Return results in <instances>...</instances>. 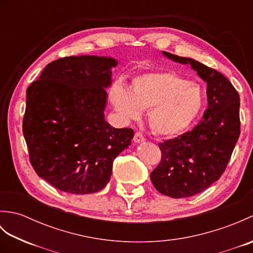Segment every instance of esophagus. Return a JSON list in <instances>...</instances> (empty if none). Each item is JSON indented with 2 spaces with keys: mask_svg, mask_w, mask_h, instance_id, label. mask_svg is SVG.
<instances>
[{
  "mask_svg": "<svg viewBox=\"0 0 253 253\" xmlns=\"http://www.w3.org/2000/svg\"><path fill=\"white\" fill-rule=\"evenodd\" d=\"M133 141H135L136 143H141L143 141H146V138H144V136L141 132H136L135 137H133Z\"/></svg>",
  "mask_w": 253,
  "mask_h": 253,
  "instance_id": "34e87169",
  "label": "esophagus"
}]
</instances>
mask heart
Masks as SVG:
<instances>
[{"label": "heart", "mask_w": 253, "mask_h": 253, "mask_svg": "<svg viewBox=\"0 0 253 253\" xmlns=\"http://www.w3.org/2000/svg\"><path fill=\"white\" fill-rule=\"evenodd\" d=\"M111 101L124 121L140 118L149 111V123L161 136H175L186 130L200 113L203 92L200 85L174 72L149 73L132 80L131 88L117 84Z\"/></svg>", "instance_id": "heart-1"}]
</instances>
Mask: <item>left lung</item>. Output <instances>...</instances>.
Instances as JSON below:
<instances>
[{
  "mask_svg": "<svg viewBox=\"0 0 253 253\" xmlns=\"http://www.w3.org/2000/svg\"><path fill=\"white\" fill-rule=\"evenodd\" d=\"M173 62L190 65L207 83L208 109L200 123L184 135L159 144L162 160L150 178L155 189L171 198H187L219 179L240 133V98L223 74L190 57L162 51Z\"/></svg>",
  "mask_w": 253,
  "mask_h": 253,
  "instance_id": "8db88e82",
  "label": "left lung"
}]
</instances>
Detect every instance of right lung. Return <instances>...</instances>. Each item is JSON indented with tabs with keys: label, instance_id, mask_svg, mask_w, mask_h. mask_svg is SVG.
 Here are the masks:
<instances>
[{
	"label": "right lung",
	"instance_id": "1",
	"mask_svg": "<svg viewBox=\"0 0 253 253\" xmlns=\"http://www.w3.org/2000/svg\"><path fill=\"white\" fill-rule=\"evenodd\" d=\"M117 65L111 56L58 58L27 89L23 132L30 163L58 190L103 189L115 158L130 146L133 130L112 127L104 117Z\"/></svg>",
	"mask_w": 253,
	"mask_h": 253
}]
</instances>
